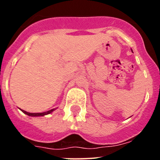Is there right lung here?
I'll list each match as a JSON object with an SVG mask.
<instances>
[{"mask_svg": "<svg viewBox=\"0 0 160 160\" xmlns=\"http://www.w3.org/2000/svg\"><path fill=\"white\" fill-rule=\"evenodd\" d=\"M55 109H52V110H49V111H46V112H42V113H29L27 111H24V110H22V111L23 113H25V114H27L29 116H32V117H35V116H44V115H46V114H49L50 113L53 112L54 111Z\"/></svg>", "mask_w": 160, "mask_h": 160, "instance_id": "right-lung-1", "label": "right lung"}]
</instances>
